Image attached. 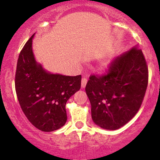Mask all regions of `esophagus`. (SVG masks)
<instances>
[{
    "label": "esophagus",
    "mask_w": 160,
    "mask_h": 160,
    "mask_svg": "<svg viewBox=\"0 0 160 160\" xmlns=\"http://www.w3.org/2000/svg\"><path fill=\"white\" fill-rule=\"evenodd\" d=\"M87 81H88L87 78H82V81H81V87L82 88H85L86 83H87Z\"/></svg>",
    "instance_id": "obj_1"
}]
</instances>
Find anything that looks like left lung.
<instances>
[{"label":"left lung","instance_id":"left-lung-1","mask_svg":"<svg viewBox=\"0 0 160 160\" xmlns=\"http://www.w3.org/2000/svg\"><path fill=\"white\" fill-rule=\"evenodd\" d=\"M148 83V65L137 47L116 58L104 74L91 75L86 92L93 122L109 130L123 126L140 109Z\"/></svg>","mask_w":160,"mask_h":160}]
</instances>
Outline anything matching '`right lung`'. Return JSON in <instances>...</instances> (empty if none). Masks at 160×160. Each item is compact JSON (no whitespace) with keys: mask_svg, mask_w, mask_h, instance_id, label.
I'll return each instance as SVG.
<instances>
[{"mask_svg":"<svg viewBox=\"0 0 160 160\" xmlns=\"http://www.w3.org/2000/svg\"><path fill=\"white\" fill-rule=\"evenodd\" d=\"M33 37L34 34L24 46L18 58L16 95L29 122L41 131L52 132L65 124L66 102L80 90L81 75L64 76L45 71L34 59Z\"/></svg>","mask_w":160,"mask_h":160,"instance_id":"obj_1","label":"right lung"}]
</instances>
